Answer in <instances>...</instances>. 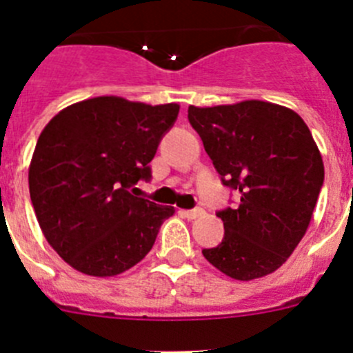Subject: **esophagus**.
I'll list each match as a JSON object with an SVG mask.
<instances>
[{
	"label": "esophagus",
	"mask_w": 353,
	"mask_h": 353,
	"mask_svg": "<svg viewBox=\"0 0 353 353\" xmlns=\"http://www.w3.org/2000/svg\"><path fill=\"white\" fill-rule=\"evenodd\" d=\"M182 215H183V217H187V219H198V217L205 215V210H203V208H192V210H182Z\"/></svg>",
	"instance_id": "obj_1"
}]
</instances>
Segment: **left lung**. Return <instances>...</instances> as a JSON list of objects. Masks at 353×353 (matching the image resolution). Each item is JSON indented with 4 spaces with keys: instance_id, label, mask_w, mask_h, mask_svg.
Listing matches in <instances>:
<instances>
[{
    "instance_id": "obj_1",
    "label": "left lung",
    "mask_w": 353,
    "mask_h": 353,
    "mask_svg": "<svg viewBox=\"0 0 353 353\" xmlns=\"http://www.w3.org/2000/svg\"><path fill=\"white\" fill-rule=\"evenodd\" d=\"M189 121L224 185L240 192L239 208L217 212L224 239L203 256L239 281L269 276L305 235L322 189L310 129L295 111L265 101L189 105Z\"/></svg>"
}]
</instances>
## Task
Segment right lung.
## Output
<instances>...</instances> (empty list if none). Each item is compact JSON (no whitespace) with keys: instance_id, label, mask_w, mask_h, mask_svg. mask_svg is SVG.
<instances>
[{"instance_id":"obj_1","label":"right lung","mask_w":353,"mask_h":353,"mask_svg":"<svg viewBox=\"0 0 353 353\" xmlns=\"http://www.w3.org/2000/svg\"><path fill=\"white\" fill-rule=\"evenodd\" d=\"M180 105L93 97L67 105L40 132L30 198L43 236L72 269L113 277L146 256L173 207L132 194Z\"/></svg>"}]
</instances>
